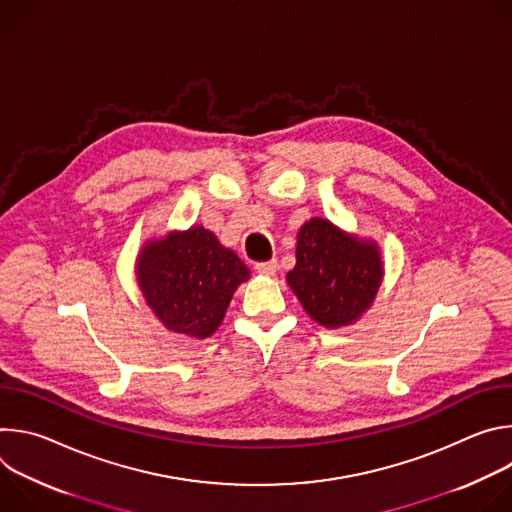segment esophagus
<instances>
[{
    "label": "esophagus",
    "instance_id": "1",
    "mask_svg": "<svg viewBox=\"0 0 512 512\" xmlns=\"http://www.w3.org/2000/svg\"><path fill=\"white\" fill-rule=\"evenodd\" d=\"M255 269H257V273H261V275H275V271H277V261L275 259H271V261H261V263H257L255 265Z\"/></svg>",
    "mask_w": 512,
    "mask_h": 512
}]
</instances>
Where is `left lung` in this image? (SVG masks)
<instances>
[{
  "instance_id": "left-lung-1",
  "label": "left lung",
  "mask_w": 512,
  "mask_h": 512,
  "mask_svg": "<svg viewBox=\"0 0 512 512\" xmlns=\"http://www.w3.org/2000/svg\"><path fill=\"white\" fill-rule=\"evenodd\" d=\"M381 281L383 259L375 241L348 235L318 216L300 229L287 283L320 326L354 324L371 308Z\"/></svg>"
}]
</instances>
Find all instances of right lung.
I'll use <instances>...</instances> for the list:
<instances>
[{"instance_id":"right-lung-1","label":"right lung","mask_w":512,"mask_h":512,"mask_svg":"<svg viewBox=\"0 0 512 512\" xmlns=\"http://www.w3.org/2000/svg\"><path fill=\"white\" fill-rule=\"evenodd\" d=\"M141 294L172 332L208 338L221 326L247 265L204 227L148 241L135 263Z\"/></svg>"}]
</instances>
